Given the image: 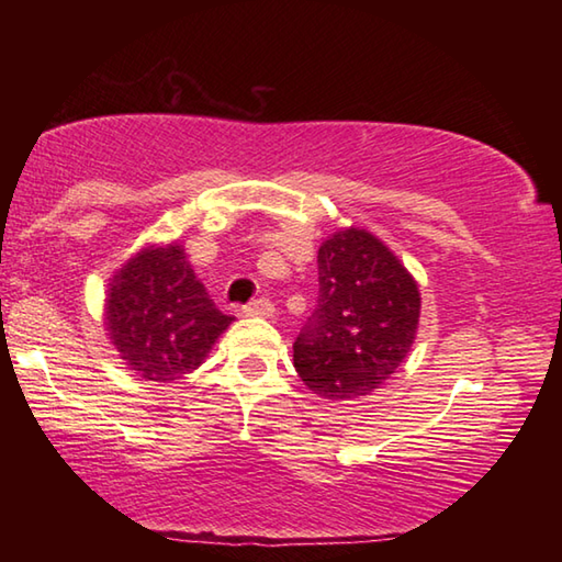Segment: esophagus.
Segmentation results:
<instances>
[{"mask_svg":"<svg viewBox=\"0 0 562 562\" xmlns=\"http://www.w3.org/2000/svg\"><path fill=\"white\" fill-rule=\"evenodd\" d=\"M243 312H245V317H262V319H268V317L274 315V307H272L270 300L260 297V300H252L250 304H247Z\"/></svg>","mask_w":562,"mask_h":562,"instance_id":"obj_1","label":"esophagus"}]
</instances>
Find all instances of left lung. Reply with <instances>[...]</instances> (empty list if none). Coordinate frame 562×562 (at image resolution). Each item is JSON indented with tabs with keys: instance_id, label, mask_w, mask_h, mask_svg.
I'll return each mask as SVG.
<instances>
[{
	"instance_id": "8db88e82",
	"label": "left lung",
	"mask_w": 562,
	"mask_h": 562,
	"mask_svg": "<svg viewBox=\"0 0 562 562\" xmlns=\"http://www.w3.org/2000/svg\"><path fill=\"white\" fill-rule=\"evenodd\" d=\"M319 300L294 339V369L331 402L369 396L414 347L422 292L404 262L364 227H339L317 252Z\"/></svg>"
}]
</instances>
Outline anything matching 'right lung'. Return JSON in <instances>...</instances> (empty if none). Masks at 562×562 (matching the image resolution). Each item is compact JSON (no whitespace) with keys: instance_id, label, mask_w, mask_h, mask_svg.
<instances>
[{"instance_id":"right-lung-1","label":"right lung","mask_w":562,"mask_h":562,"mask_svg":"<svg viewBox=\"0 0 562 562\" xmlns=\"http://www.w3.org/2000/svg\"><path fill=\"white\" fill-rule=\"evenodd\" d=\"M103 325L113 349L146 382L195 372L233 325L207 297L180 243L140 247L109 280Z\"/></svg>"}]
</instances>
